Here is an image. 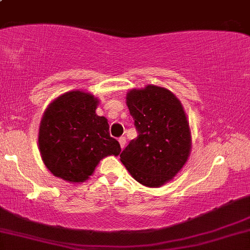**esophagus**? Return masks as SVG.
Here are the masks:
<instances>
[{"label":"esophagus","instance_id":"34e87169","mask_svg":"<svg viewBox=\"0 0 250 250\" xmlns=\"http://www.w3.org/2000/svg\"><path fill=\"white\" fill-rule=\"evenodd\" d=\"M119 142H120L121 148H125V136H121V138H119Z\"/></svg>","mask_w":250,"mask_h":250}]
</instances>
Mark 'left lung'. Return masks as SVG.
<instances>
[{
  "mask_svg": "<svg viewBox=\"0 0 250 250\" xmlns=\"http://www.w3.org/2000/svg\"><path fill=\"white\" fill-rule=\"evenodd\" d=\"M127 105L138 138L123 149L121 161L136 182L159 188L180 171L190 154L185 111L169 90L155 85L130 90Z\"/></svg>",
  "mask_w": 250,
  "mask_h": 250,
  "instance_id": "obj_1",
  "label": "left lung"
}]
</instances>
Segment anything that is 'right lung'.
Segmentation results:
<instances>
[{"instance_id": "1", "label": "right lung", "mask_w": 250, "mask_h": 250, "mask_svg": "<svg viewBox=\"0 0 250 250\" xmlns=\"http://www.w3.org/2000/svg\"><path fill=\"white\" fill-rule=\"evenodd\" d=\"M98 101L83 91H70L48 105L39 129L43 164L56 177L82 183L101 159L119 155L121 146L109 134V123L96 114Z\"/></svg>"}]
</instances>
